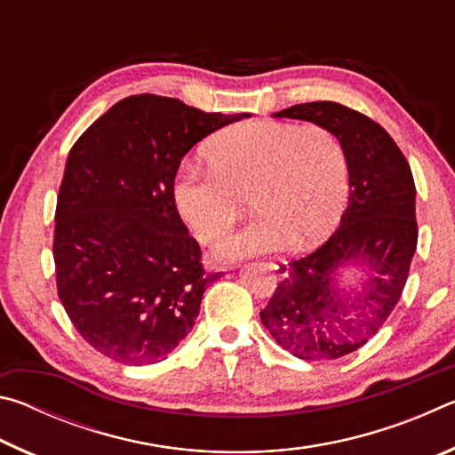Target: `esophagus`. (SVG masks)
<instances>
[{
    "label": "esophagus",
    "instance_id": "34e87169",
    "mask_svg": "<svg viewBox=\"0 0 455 455\" xmlns=\"http://www.w3.org/2000/svg\"><path fill=\"white\" fill-rule=\"evenodd\" d=\"M268 268H271V271H275L276 275L279 276H287L289 275V265H287V260H271V263H268Z\"/></svg>",
    "mask_w": 455,
    "mask_h": 455
}]
</instances>
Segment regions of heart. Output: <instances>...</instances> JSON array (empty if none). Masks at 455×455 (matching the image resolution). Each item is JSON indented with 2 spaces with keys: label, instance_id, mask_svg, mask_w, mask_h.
I'll use <instances>...</instances> for the list:
<instances>
[{
  "label": "heart",
  "instance_id": "1",
  "mask_svg": "<svg viewBox=\"0 0 455 455\" xmlns=\"http://www.w3.org/2000/svg\"><path fill=\"white\" fill-rule=\"evenodd\" d=\"M209 156L211 164L182 163L172 192L180 217L204 244L227 236L251 198L257 217L222 246L225 257L317 244L347 204V150L325 126L246 122L214 138Z\"/></svg>",
  "mask_w": 455,
  "mask_h": 455
}]
</instances>
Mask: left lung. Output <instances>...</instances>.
<instances>
[{
	"instance_id": "left-lung-1",
	"label": "left lung",
	"mask_w": 455,
	"mask_h": 455,
	"mask_svg": "<svg viewBox=\"0 0 455 455\" xmlns=\"http://www.w3.org/2000/svg\"><path fill=\"white\" fill-rule=\"evenodd\" d=\"M325 126L349 158V203L319 249L289 263L260 321L275 341L307 361L339 359L371 339L395 309L418 246L415 184L385 128L337 102H307L275 114ZM363 259L370 281L353 298L334 289L338 268Z\"/></svg>"
}]
</instances>
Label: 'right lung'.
<instances>
[{"instance_id":"1","label":"right lung","mask_w":455,"mask_h":455,"mask_svg":"<svg viewBox=\"0 0 455 455\" xmlns=\"http://www.w3.org/2000/svg\"><path fill=\"white\" fill-rule=\"evenodd\" d=\"M251 114L203 112L138 94L114 104L68 154L53 228L58 297L98 353L124 365L168 357L195 325L206 287L174 203V176L192 146Z\"/></svg>"}]
</instances>
